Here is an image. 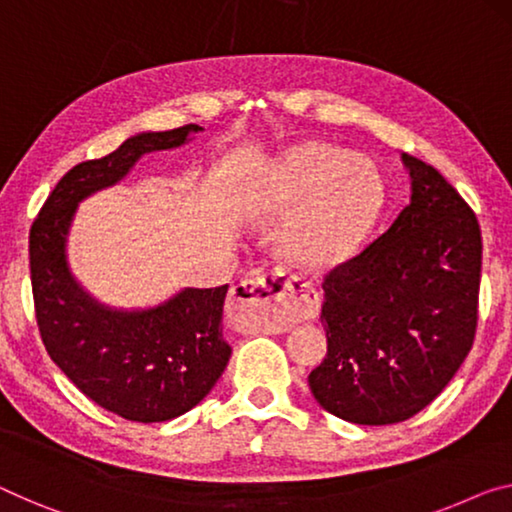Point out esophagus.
<instances>
[{"instance_id": "34e87169", "label": "esophagus", "mask_w": 512, "mask_h": 512, "mask_svg": "<svg viewBox=\"0 0 512 512\" xmlns=\"http://www.w3.org/2000/svg\"><path fill=\"white\" fill-rule=\"evenodd\" d=\"M232 305L243 329L287 331L303 319L317 317L319 294L310 282L278 266L262 276L241 280L232 289Z\"/></svg>"}]
</instances>
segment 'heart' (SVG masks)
Returning a JSON list of instances; mask_svg holds the SVG:
<instances>
[{"label":"heart","instance_id":"b5f03b06","mask_svg":"<svg viewBox=\"0 0 512 512\" xmlns=\"http://www.w3.org/2000/svg\"><path fill=\"white\" fill-rule=\"evenodd\" d=\"M264 213L282 220V250L303 266L347 259L375 225L381 183L368 160L322 142H303L273 160L259 193Z\"/></svg>","mask_w":512,"mask_h":512}]
</instances>
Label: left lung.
Listing matches in <instances>:
<instances>
[{"label":"left lung","mask_w":512,"mask_h":512,"mask_svg":"<svg viewBox=\"0 0 512 512\" xmlns=\"http://www.w3.org/2000/svg\"><path fill=\"white\" fill-rule=\"evenodd\" d=\"M411 197L379 239L324 282L326 358L315 400L342 421H407L444 391L474 345L483 239L460 193L400 154Z\"/></svg>","instance_id":"left-lung-1"}]
</instances>
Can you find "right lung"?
<instances>
[{
    "label": "right lung",
    "mask_w": 512,
    "mask_h": 512,
    "mask_svg": "<svg viewBox=\"0 0 512 512\" xmlns=\"http://www.w3.org/2000/svg\"><path fill=\"white\" fill-rule=\"evenodd\" d=\"M202 126L144 131L105 158L66 172L29 232L36 322L59 370L98 407L126 421L163 423L200 404L223 375L225 287H183L149 308H114L82 287L68 264V236L85 202L117 186L137 160L177 149Z\"/></svg>",
    "instance_id": "add662e5"
}]
</instances>
